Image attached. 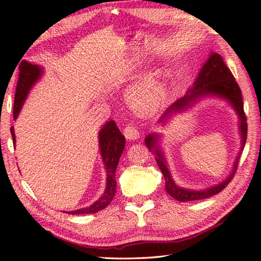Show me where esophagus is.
Listing matches in <instances>:
<instances>
[{
  "label": "esophagus",
  "instance_id": "34e87169",
  "mask_svg": "<svg viewBox=\"0 0 261 261\" xmlns=\"http://www.w3.org/2000/svg\"><path fill=\"white\" fill-rule=\"evenodd\" d=\"M124 136L128 140H135L139 137V130L134 124L126 125V127L123 129Z\"/></svg>",
  "mask_w": 261,
  "mask_h": 261
}]
</instances>
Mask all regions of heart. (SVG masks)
Returning a JSON list of instances; mask_svg holds the SVG:
<instances>
[{"label": "heart", "instance_id": "heart-1", "mask_svg": "<svg viewBox=\"0 0 261 261\" xmlns=\"http://www.w3.org/2000/svg\"><path fill=\"white\" fill-rule=\"evenodd\" d=\"M129 98L134 107L138 112L143 114H150L159 109L162 96L156 82L152 77H146L136 86H134Z\"/></svg>", "mask_w": 261, "mask_h": 261}]
</instances>
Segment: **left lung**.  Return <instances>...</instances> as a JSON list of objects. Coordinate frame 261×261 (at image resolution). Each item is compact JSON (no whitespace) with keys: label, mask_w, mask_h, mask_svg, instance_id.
Listing matches in <instances>:
<instances>
[{"label":"left lung","mask_w":261,"mask_h":261,"mask_svg":"<svg viewBox=\"0 0 261 261\" xmlns=\"http://www.w3.org/2000/svg\"><path fill=\"white\" fill-rule=\"evenodd\" d=\"M208 96L225 99L228 103L233 107L240 118L239 125L242 138L241 151L239 152L238 158L235 159L231 174L223 181H221L220 184L211 186L206 189H201V191H194V189H187L178 186L177 184H175L174 179L172 178L171 172L167 164V160H165L164 154L159 146L160 135L152 133L149 134L145 139L146 146L148 147L150 151L154 153L155 161L158 165H159L161 172L163 173L167 193L174 199L181 202L206 199L213 195L219 194L221 191H223L227 186V184L232 180L236 170H238L242 150L244 149L245 143H246L247 139V123L246 115H245L244 112L242 91L238 83L235 82V78L231 73V70L225 65L222 57L216 52H212L209 55V59L204 63L198 76H197V80L194 83L193 88L189 89L183 98L176 100V102H174V103L163 113V115L159 120V123L161 125L167 123V121H169V118H171L173 113L184 111V110L191 108L196 101Z\"/></svg>","instance_id":"1"}]
</instances>
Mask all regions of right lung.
I'll return each mask as SVG.
<instances>
[{
    "mask_svg": "<svg viewBox=\"0 0 261 261\" xmlns=\"http://www.w3.org/2000/svg\"><path fill=\"white\" fill-rule=\"evenodd\" d=\"M43 73L42 67L31 64L29 62L22 61L19 67V78L17 82L16 92H15L14 101V120H16L21 107L25 102L30 89L38 82ZM13 141L15 144V133L14 127H11ZM99 147L102 156V161L105 163V169L107 172V186L106 191L100 198L94 201L91 206L77 209L73 211H66L68 215H87V213H96L108 207L110 202L114 198L116 192V180L115 171L120 160L121 154L125 147V137L122 135L120 129L114 121H109L103 125V127L99 132Z\"/></svg>",
    "mask_w": 261,
    "mask_h": 261,
    "instance_id": "obj_1",
    "label": "right lung"
}]
</instances>
